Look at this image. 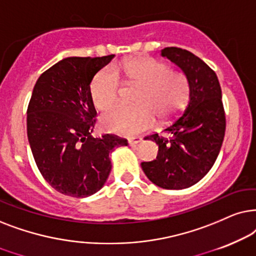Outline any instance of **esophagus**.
<instances>
[{
	"label": "esophagus",
	"mask_w": 256,
	"mask_h": 256,
	"mask_svg": "<svg viewBox=\"0 0 256 256\" xmlns=\"http://www.w3.org/2000/svg\"><path fill=\"white\" fill-rule=\"evenodd\" d=\"M142 140V139L140 137H132V138H128V144H130V145H137Z\"/></svg>",
	"instance_id": "1"
}]
</instances>
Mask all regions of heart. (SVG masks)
Returning a JSON list of instances; mask_svg holds the SVG:
<instances>
[{"mask_svg": "<svg viewBox=\"0 0 256 256\" xmlns=\"http://www.w3.org/2000/svg\"><path fill=\"white\" fill-rule=\"evenodd\" d=\"M122 77L126 84L140 86L136 96L137 106H116L103 117L108 131L131 136L159 122H168L185 108L190 85L185 74L170 69L168 63L152 57H136L114 68L98 71L90 85L91 100L98 110H106L119 100Z\"/></svg>", "mask_w": 256, "mask_h": 256, "instance_id": "heart-1", "label": "heart"}]
</instances>
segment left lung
I'll list each match as a JSON object with an SVG mask.
<instances>
[{"mask_svg": "<svg viewBox=\"0 0 256 256\" xmlns=\"http://www.w3.org/2000/svg\"><path fill=\"white\" fill-rule=\"evenodd\" d=\"M190 80L188 104L164 128L166 136H148L158 145L156 160L142 162L146 176L166 190H182L202 180L212 168L222 145L226 117L216 74L199 57L182 48L162 50Z\"/></svg>", "mask_w": 256, "mask_h": 256, "instance_id": "left-lung-1", "label": "left lung"}]
</instances>
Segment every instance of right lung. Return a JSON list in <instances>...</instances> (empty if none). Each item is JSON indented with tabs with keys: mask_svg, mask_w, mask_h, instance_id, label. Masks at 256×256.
Returning a JSON list of instances; mask_svg holds the SVG:
<instances>
[{
	"mask_svg": "<svg viewBox=\"0 0 256 256\" xmlns=\"http://www.w3.org/2000/svg\"><path fill=\"white\" fill-rule=\"evenodd\" d=\"M103 57H68L40 74L26 110V131L40 174L64 196L100 190L111 171L110 153L128 140L106 134L94 138L97 111L90 83L111 62Z\"/></svg>",
	"mask_w": 256,
	"mask_h": 256,
	"instance_id": "add662e5",
	"label": "right lung"
}]
</instances>
